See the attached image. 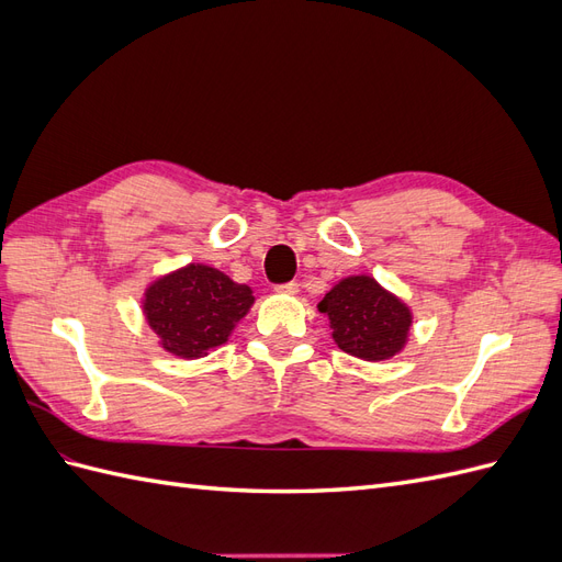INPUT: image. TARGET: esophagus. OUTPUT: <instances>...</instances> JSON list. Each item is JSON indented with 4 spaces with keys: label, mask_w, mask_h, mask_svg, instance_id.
<instances>
[{
    "label": "esophagus",
    "mask_w": 562,
    "mask_h": 562,
    "mask_svg": "<svg viewBox=\"0 0 562 562\" xmlns=\"http://www.w3.org/2000/svg\"><path fill=\"white\" fill-rule=\"evenodd\" d=\"M297 283L295 281H291V283H281V285H277V291L279 293H285V295H295L297 293Z\"/></svg>",
    "instance_id": "1"
}]
</instances>
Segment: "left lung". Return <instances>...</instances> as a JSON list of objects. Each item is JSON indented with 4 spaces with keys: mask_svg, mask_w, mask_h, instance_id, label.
I'll return each instance as SVG.
<instances>
[{
    "mask_svg": "<svg viewBox=\"0 0 562 562\" xmlns=\"http://www.w3.org/2000/svg\"><path fill=\"white\" fill-rule=\"evenodd\" d=\"M335 345L361 361H389L407 345L413 310L368 274L337 281L318 302Z\"/></svg>",
    "mask_w": 562,
    "mask_h": 562,
    "instance_id": "1",
    "label": "left lung"
}]
</instances>
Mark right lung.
<instances>
[{
    "label": "right lung",
    "instance_id": "obj_1",
    "mask_svg": "<svg viewBox=\"0 0 562 562\" xmlns=\"http://www.w3.org/2000/svg\"><path fill=\"white\" fill-rule=\"evenodd\" d=\"M252 302L246 283L232 281L215 267L190 262L145 288L143 314L164 351L194 361L227 342Z\"/></svg>",
    "mask_w": 562,
    "mask_h": 562
}]
</instances>
